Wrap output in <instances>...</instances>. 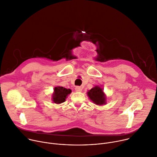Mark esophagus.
Returning a JSON list of instances; mask_svg holds the SVG:
<instances>
[{"instance_id":"1","label":"esophagus","mask_w":157,"mask_h":157,"mask_svg":"<svg viewBox=\"0 0 157 157\" xmlns=\"http://www.w3.org/2000/svg\"><path fill=\"white\" fill-rule=\"evenodd\" d=\"M75 89V91H78V92H80L82 90V88L80 86H76Z\"/></svg>"}]
</instances>
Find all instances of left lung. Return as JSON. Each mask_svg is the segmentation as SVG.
I'll return each instance as SVG.
<instances>
[{
	"label": "left lung",
	"instance_id": "8db88e82",
	"mask_svg": "<svg viewBox=\"0 0 157 157\" xmlns=\"http://www.w3.org/2000/svg\"><path fill=\"white\" fill-rule=\"evenodd\" d=\"M89 99L97 105L102 106L106 104V95L103 91V89L100 86H95L87 91Z\"/></svg>",
	"mask_w": 157,
	"mask_h": 157
}]
</instances>
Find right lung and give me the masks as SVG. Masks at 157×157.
Here are the masks:
<instances>
[{"mask_svg":"<svg viewBox=\"0 0 157 157\" xmlns=\"http://www.w3.org/2000/svg\"><path fill=\"white\" fill-rule=\"evenodd\" d=\"M71 92L72 90L71 89H67L63 86H57L54 88L51 100L53 103L56 104L64 103L67 98V96L71 93Z\"/></svg>","mask_w":157,"mask_h":157,"instance_id":"1","label":"right lung"}]
</instances>
